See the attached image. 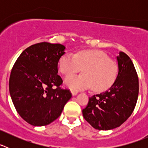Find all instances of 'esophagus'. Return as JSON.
Wrapping results in <instances>:
<instances>
[{"instance_id":"obj_1","label":"esophagus","mask_w":148,"mask_h":148,"mask_svg":"<svg viewBox=\"0 0 148 148\" xmlns=\"http://www.w3.org/2000/svg\"><path fill=\"white\" fill-rule=\"evenodd\" d=\"M71 92L73 95H76L78 94V91L75 90H71Z\"/></svg>"}]
</instances>
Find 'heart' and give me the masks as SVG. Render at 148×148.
I'll return each mask as SVG.
<instances>
[{
  "instance_id": "obj_1",
  "label": "heart",
  "mask_w": 148,
  "mask_h": 148,
  "mask_svg": "<svg viewBox=\"0 0 148 148\" xmlns=\"http://www.w3.org/2000/svg\"><path fill=\"white\" fill-rule=\"evenodd\" d=\"M58 66L66 77L74 75L82 68L83 74L68 77L65 80L66 85L73 90L92 87L96 92H101L113 84L118 73L117 63L97 49L82 50L75 55L64 54L60 58Z\"/></svg>"
}]
</instances>
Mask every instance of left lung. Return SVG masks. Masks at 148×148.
<instances>
[{"label":"left lung","mask_w":148,"mask_h":148,"mask_svg":"<svg viewBox=\"0 0 148 148\" xmlns=\"http://www.w3.org/2000/svg\"><path fill=\"white\" fill-rule=\"evenodd\" d=\"M118 75L107 91L92 95L82 110L84 119L99 130L118 127L130 116L138 95V78L135 66L127 54L116 57Z\"/></svg>","instance_id":"obj_1"}]
</instances>
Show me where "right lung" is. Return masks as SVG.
<instances>
[{
  "label": "right lung",
  "instance_id": "add662e5",
  "mask_svg": "<svg viewBox=\"0 0 148 148\" xmlns=\"http://www.w3.org/2000/svg\"><path fill=\"white\" fill-rule=\"evenodd\" d=\"M60 44L38 43L22 52L12 69L10 93L23 120L33 126H44L58 119L72 97L61 88L58 63L64 54Z\"/></svg>",
  "mask_w": 148,
  "mask_h": 148
}]
</instances>
